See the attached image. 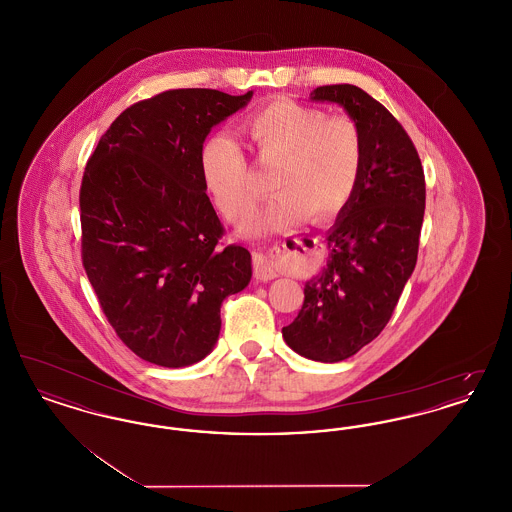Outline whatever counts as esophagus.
I'll return each mask as SVG.
<instances>
[{
    "label": "esophagus",
    "instance_id": "obj_1",
    "mask_svg": "<svg viewBox=\"0 0 512 512\" xmlns=\"http://www.w3.org/2000/svg\"><path fill=\"white\" fill-rule=\"evenodd\" d=\"M276 276H278V272L272 267L267 255H253V278L257 282H268Z\"/></svg>",
    "mask_w": 512,
    "mask_h": 512
}]
</instances>
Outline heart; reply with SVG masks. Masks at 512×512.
I'll return each instance as SVG.
<instances>
[{
	"mask_svg": "<svg viewBox=\"0 0 512 512\" xmlns=\"http://www.w3.org/2000/svg\"><path fill=\"white\" fill-rule=\"evenodd\" d=\"M244 132L265 167H274L272 188L278 192L265 209L253 215L251 232H278L301 222L336 217L359 184L365 142L351 117H330L326 111L290 99L257 109L244 122ZM203 180L220 213L244 219L261 197L242 146L226 136H211L199 157Z\"/></svg>",
	"mask_w": 512,
	"mask_h": 512,
	"instance_id": "obj_1",
	"label": "heart"
}]
</instances>
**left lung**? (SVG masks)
<instances>
[{"instance_id":"obj_1","label":"left lung","mask_w":512,"mask_h":512,"mask_svg":"<svg viewBox=\"0 0 512 512\" xmlns=\"http://www.w3.org/2000/svg\"><path fill=\"white\" fill-rule=\"evenodd\" d=\"M311 99L340 103L359 124L365 161L355 194L328 232V263L305 284L301 311L282 336L307 359L338 363L390 322L416 265L426 182L413 140L365 90L330 84Z\"/></svg>"}]
</instances>
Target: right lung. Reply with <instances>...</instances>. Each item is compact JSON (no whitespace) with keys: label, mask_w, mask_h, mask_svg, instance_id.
Returning <instances> with one entry per match:
<instances>
[{"label":"right lung","mask_w":512,"mask_h":512,"mask_svg":"<svg viewBox=\"0 0 512 512\" xmlns=\"http://www.w3.org/2000/svg\"><path fill=\"white\" fill-rule=\"evenodd\" d=\"M209 88L142 99L107 128L82 176V265L122 343L178 368L219 340L220 305L251 280V255L224 245L205 194L211 128L251 99Z\"/></svg>","instance_id":"obj_1"}]
</instances>
